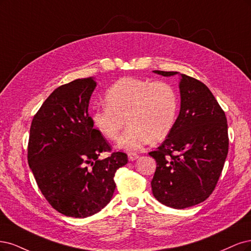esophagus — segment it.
Masks as SVG:
<instances>
[{
	"mask_svg": "<svg viewBox=\"0 0 251 251\" xmlns=\"http://www.w3.org/2000/svg\"><path fill=\"white\" fill-rule=\"evenodd\" d=\"M137 158H139V155H137L136 153H129V154H128V159L130 161H133Z\"/></svg>",
	"mask_w": 251,
	"mask_h": 251,
	"instance_id": "esophagus-1",
	"label": "esophagus"
}]
</instances>
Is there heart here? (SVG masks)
<instances>
[{
	"mask_svg": "<svg viewBox=\"0 0 251 251\" xmlns=\"http://www.w3.org/2000/svg\"><path fill=\"white\" fill-rule=\"evenodd\" d=\"M104 102L105 106L93 111V126L105 139L115 141L127 119L129 127L117 142V148L127 152L164 140L178 112V96L171 84L136 77L119 79L105 93Z\"/></svg>",
	"mask_w": 251,
	"mask_h": 251,
	"instance_id": "1",
	"label": "heart"
}]
</instances>
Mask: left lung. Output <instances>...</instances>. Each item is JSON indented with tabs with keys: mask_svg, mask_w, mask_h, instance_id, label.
<instances>
[{
	"mask_svg": "<svg viewBox=\"0 0 251 251\" xmlns=\"http://www.w3.org/2000/svg\"><path fill=\"white\" fill-rule=\"evenodd\" d=\"M180 77V110L172 131L156 151L151 181L153 196L173 208L203 202L213 193L228 153L227 122L208 87L178 72L153 71Z\"/></svg>",
	"mask_w": 251,
	"mask_h": 251,
	"instance_id": "left-lung-1",
	"label": "left lung"
}]
</instances>
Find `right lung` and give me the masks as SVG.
Returning <instances> with one entry per match:
<instances>
[{
  "mask_svg": "<svg viewBox=\"0 0 251 251\" xmlns=\"http://www.w3.org/2000/svg\"><path fill=\"white\" fill-rule=\"evenodd\" d=\"M96 86L95 78L88 77L57 87L30 127L29 167L48 202L68 217L86 218L106 206L117 170L128 161L123 152L99 158L111 149L88 115Z\"/></svg>",
  "mask_w": 251,
  "mask_h": 251,
  "instance_id": "add662e5",
  "label": "right lung"
}]
</instances>
